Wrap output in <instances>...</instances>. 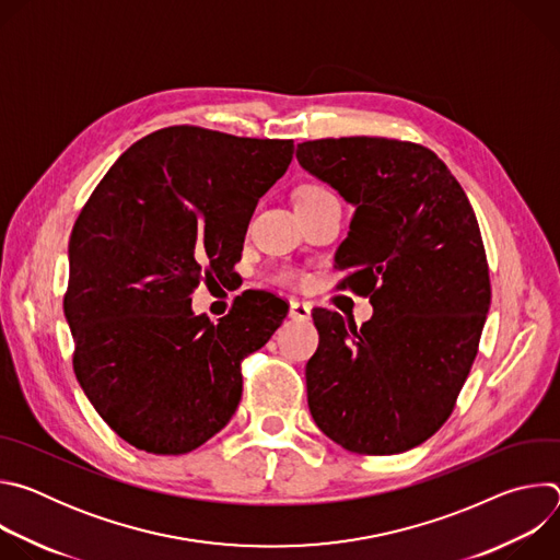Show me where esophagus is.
<instances>
[{
    "mask_svg": "<svg viewBox=\"0 0 560 560\" xmlns=\"http://www.w3.org/2000/svg\"><path fill=\"white\" fill-rule=\"evenodd\" d=\"M288 314L292 318H299V322H307V318L312 316V307L307 303H303V301H290Z\"/></svg>",
    "mask_w": 560,
    "mask_h": 560,
    "instance_id": "1",
    "label": "esophagus"
}]
</instances>
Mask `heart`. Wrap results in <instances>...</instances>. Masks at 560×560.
Returning <instances> with one entry per match:
<instances>
[{
    "label": "heart",
    "mask_w": 560,
    "mask_h": 560,
    "mask_svg": "<svg viewBox=\"0 0 560 560\" xmlns=\"http://www.w3.org/2000/svg\"><path fill=\"white\" fill-rule=\"evenodd\" d=\"M322 195H330L324 186H316V184H305V186H301V190L296 192V201L299 199H312V197H322ZM281 279H285V281H292L294 279V275L292 272H283L281 275Z\"/></svg>",
    "instance_id": "1"
}]
</instances>
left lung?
<instances>
[{"mask_svg": "<svg viewBox=\"0 0 560 560\" xmlns=\"http://www.w3.org/2000/svg\"><path fill=\"white\" fill-rule=\"evenodd\" d=\"M299 166L354 208L337 266L370 294L359 330L316 307L307 406L326 436L359 454H398L452 415L490 310V272L474 210L441 159L383 137L296 145Z\"/></svg>", "mask_w": 560, "mask_h": 560, "instance_id": "left-lung-1", "label": "left lung"}]
</instances>
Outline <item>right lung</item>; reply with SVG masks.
Returning a JSON list of instances; mask_svg holds the SVG:
<instances>
[{"mask_svg":"<svg viewBox=\"0 0 560 560\" xmlns=\"http://www.w3.org/2000/svg\"><path fill=\"white\" fill-rule=\"evenodd\" d=\"M292 152V139L156 130L117 159L77 217L63 299L74 376L137 450L186 454L223 430L242 401L244 357L285 318L281 299L253 292L212 326L190 292L230 277Z\"/></svg>","mask_w":560,"mask_h":560,"instance_id":"obj_1","label":"right lung"}]
</instances>
